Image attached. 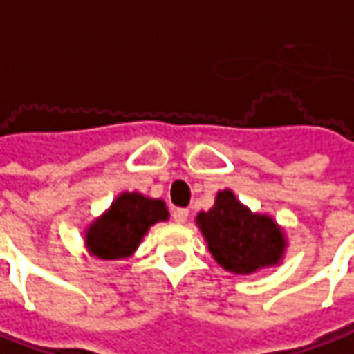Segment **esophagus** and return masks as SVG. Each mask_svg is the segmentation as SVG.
<instances>
[{"label": "esophagus", "instance_id": "1", "mask_svg": "<svg viewBox=\"0 0 354 354\" xmlns=\"http://www.w3.org/2000/svg\"><path fill=\"white\" fill-rule=\"evenodd\" d=\"M187 215H189V211H187V209H180V207H178V209H174V211H172V218L176 221L178 225L186 223Z\"/></svg>", "mask_w": 354, "mask_h": 354}]
</instances>
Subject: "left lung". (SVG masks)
<instances>
[{
	"label": "left lung",
	"mask_w": 354,
	"mask_h": 354,
	"mask_svg": "<svg viewBox=\"0 0 354 354\" xmlns=\"http://www.w3.org/2000/svg\"><path fill=\"white\" fill-rule=\"evenodd\" d=\"M197 225L218 266L232 273H254L277 266L285 252L283 230L268 215H256L230 189L218 192L215 205L197 215Z\"/></svg>",
	"instance_id": "8db88e82"
}]
</instances>
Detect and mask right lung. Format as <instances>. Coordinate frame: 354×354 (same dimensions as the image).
Instances as JSON below:
<instances>
[{"mask_svg": "<svg viewBox=\"0 0 354 354\" xmlns=\"http://www.w3.org/2000/svg\"><path fill=\"white\" fill-rule=\"evenodd\" d=\"M165 218H168V211L162 199L126 192L102 217L88 227L86 246L96 258H127L139 246L149 227Z\"/></svg>", "mask_w": 354, "mask_h": 354, "instance_id": "add662e5", "label": "right lung"}]
</instances>
